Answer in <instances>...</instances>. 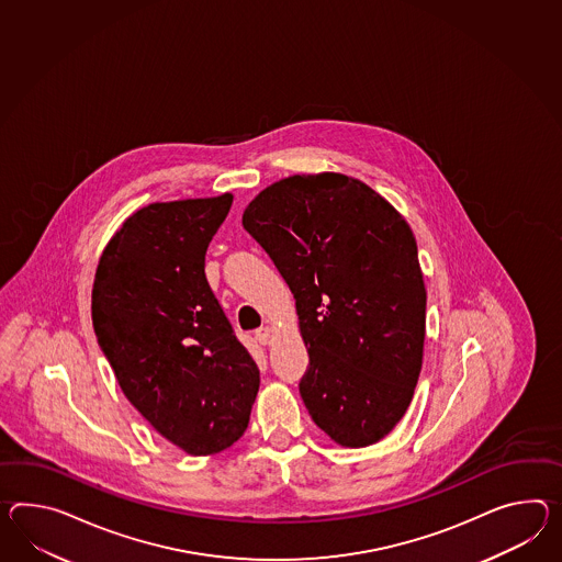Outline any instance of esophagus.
Returning <instances> with one entry per match:
<instances>
[{"instance_id":"obj_1","label":"esophagus","mask_w":562,"mask_h":562,"mask_svg":"<svg viewBox=\"0 0 562 562\" xmlns=\"http://www.w3.org/2000/svg\"><path fill=\"white\" fill-rule=\"evenodd\" d=\"M256 341L260 342V345H268V342L272 341V329L270 327H260V329L256 330Z\"/></svg>"}]
</instances>
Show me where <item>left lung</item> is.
I'll return each mask as SVG.
<instances>
[{
  "label": "left lung",
  "mask_w": 562,
  "mask_h": 562,
  "mask_svg": "<svg viewBox=\"0 0 562 562\" xmlns=\"http://www.w3.org/2000/svg\"><path fill=\"white\" fill-rule=\"evenodd\" d=\"M244 229L294 294L315 425L342 447L382 440L423 368L426 290L408 223L368 184L323 172L263 189Z\"/></svg>",
  "instance_id": "obj_1"
}]
</instances>
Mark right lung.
Instances as JSON below:
<instances>
[{
	"label": "right lung",
	"instance_id": "1",
	"mask_svg": "<svg viewBox=\"0 0 562 562\" xmlns=\"http://www.w3.org/2000/svg\"><path fill=\"white\" fill-rule=\"evenodd\" d=\"M229 192L144 206L97 266V342L125 397L189 454L225 451L246 432L260 370L205 276Z\"/></svg>",
	"mask_w": 562,
	"mask_h": 562
}]
</instances>
